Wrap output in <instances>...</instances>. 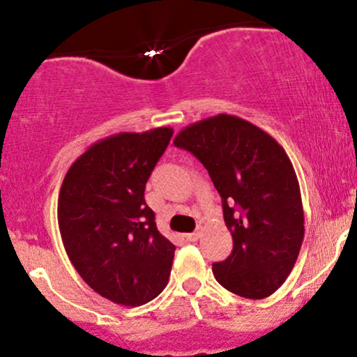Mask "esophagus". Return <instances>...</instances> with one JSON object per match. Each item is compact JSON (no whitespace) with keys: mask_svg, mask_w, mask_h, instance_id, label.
<instances>
[{"mask_svg":"<svg viewBox=\"0 0 357 357\" xmlns=\"http://www.w3.org/2000/svg\"><path fill=\"white\" fill-rule=\"evenodd\" d=\"M199 238H202V231H199V230H196V231H192V233H188V235H186V240L188 241H198Z\"/></svg>","mask_w":357,"mask_h":357,"instance_id":"34e87169","label":"esophagus"}]
</instances>
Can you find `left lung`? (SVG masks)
I'll list each match as a JSON object with an SVG mask.
<instances>
[{
	"instance_id": "obj_1",
	"label": "left lung",
	"mask_w": 357,
	"mask_h": 357,
	"mask_svg": "<svg viewBox=\"0 0 357 357\" xmlns=\"http://www.w3.org/2000/svg\"><path fill=\"white\" fill-rule=\"evenodd\" d=\"M174 146L202 161L221 196L233 250L213 264L216 280L240 297L272 296L292 272L304 240L301 188L284 147L228 114L184 127Z\"/></svg>"
}]
</instances>
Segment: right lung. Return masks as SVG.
I'll use <instances>...</instances> for the list:
<instances>
[{
  "label": "right lung",
  "instance_id": "right-lung-1",
  "mask_svg": "<svg viewBox=\"0 0 357 357\" xmlns=\"http://www.w3.org/2000/svg\"><path fill=\"white\" fill-rule=\"evenodd\" d=\"M171 137V127H158L102 139L61 183L59 228L67 255L89 287L116 304H147L169 280L176 247L155 227L144 190Z\"/></svg>",
  "mask_w": 357,
  "mask_h": 357
}]
</instances>
